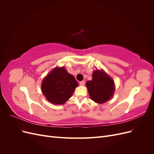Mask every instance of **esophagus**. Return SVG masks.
I'll use <instances>...</instances> for the list:
<instances>
[{"label": "esophagus", "mask_w": 154, "mask_h": 154, "mask_svg": "<svg viewBox=\"0 0 154 154\" xmlns=\"http://www.w3.org/2000/svg\"><path fill=\"white\" fill-rule=\"evenodd\" d=\"M85 81H82V82H80V85H82V86L85 85Z\"/></svg>", "instance_id": "34e87169"}]
</instances>
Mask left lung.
<instances>
[{
    "instance_id": "1",
    "label": "left lung",
    "mask_w": 154,
    "mask_h": 154,
    "mask_svg": "<svg viewBox=\"0 0 154 154\" xmlns=\"http://www.w3.org/2000/svg\"><path fill=\"white\" fill-rule=\"evenodd\" d=\"M92 79L87 81L86 87L92 100L97 103H103L112 97L114 82L105 71L97 69L92 73Z\"/></svg>"
}]
</instances>
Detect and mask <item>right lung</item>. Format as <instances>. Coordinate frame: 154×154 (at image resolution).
<instances>
[{
  "label": "right lung",
  "instance_id": "add662e5",
  "mask_svg": "<svg viewBox=\"0 0 154 154\" xmlns=\"http://www.w3.org/2000/svg\"><path fill=\"white\" fill-rule=\"evenodd\" d=\"M78 86L76 79L62 67H55L44 78L41 88L48 101L53 104L62 105L71 97Z\"/></svg>",
  "mask_w": 154,
  "mask_h": 154
}]
</instances>
